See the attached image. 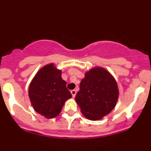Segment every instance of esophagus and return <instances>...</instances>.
Instances as JSON below:
<instances>
[{"instance_id": "34e87169", "label": "esophagus", "mask_w": 151, "mask_h": 151, "mask_svg": "<svg viewBox=\"0 0 151 151\" xmlns=\"http://www.w3.org/2000/svg\"><path fill=\"white\" fill-rule=\"evenodd\" d=\"M71 93H72V96L74 97V96H76V93H77V91H76V90H72V91H71Z\"/></svg>"}]
</instances>
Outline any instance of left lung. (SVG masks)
Wrapping results in <instances>:
<instances>
[{"instance_id": "1", "label": "left lung", "mask_w": 151, "mask_h": 151, "mask_svg": "<svg viewBox=\"0 0 151 151\" xmlns=\"http://www.w3.org/2000/svg\"><path fill=\"white\" fill-rule=\"evenodd\" d=\"M119 89L115 79L104 69L97 67L86 72L75 96L81 113L90 120H99L115 107Z\"/></svg>"}]
</instances>
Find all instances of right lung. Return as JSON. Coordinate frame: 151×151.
<instances>
[{
  "label": "right lung",
  "mask_w": 151,
  "mask_h": 151,
  "mask_svg": "<svg viewBox=\"0 0 151 151\" xmlns=\"http://www.w3.org/2000/svg\"><path fill=\"white\" fill-rule=\"evenodd\" d=\"M62 79L61 71L53 64L45 66L36 74L29 86V97L35 111L47 119L59 115L72 94Z\"/></svg>",
  "instance_id": "right-lung-1"
}]
</instances>
